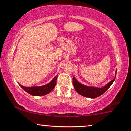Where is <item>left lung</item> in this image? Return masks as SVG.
<instances>
[{
    "mask_svg": "<svg viewBox=\"0 0 131 131\" xmlns=\"http://www.w3.org/2000/svg\"><path fill=\"white\" fill-rule=\"evenodd\" d=\"M116 73L117 70L116 71L114 78L112 80H111L109 83L106 84V85L101 88L96 87H90V86H87L84 85V84H82L77 80L74 76L73 78V84L74 87L77 92L80 95L84 97H89V98H95V97H98L104 94L109 88L115 80Z\"/></svg>",
    "mask_w": 131,
    "mask_h": 131,
    "instance_id": "obj_1",
    "label": "left lung"
}]
</instances>
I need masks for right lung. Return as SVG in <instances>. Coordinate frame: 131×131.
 Returning <instances> with one entry per match:
<instances>
[{"label":"right lung","instance_id":"add662e5","mask_svg":"<svg viewBox=\"0 0 131 131\" xmlns=\"http://www.w3.org/2000/svg\"><path fill=\"white\" fill-rule=\"evenodd\" d=\"M57 76H55L51 81L49 83L44 85L39 86V87H26L23 85H21V84H18L19 86L25 91L26 92L29 94L31 95L35 96H44V95H47L51 91L55 88V86L56 85L57 83Z\"/></svg>","mask_w":131,"mask_h":131}]
</instances>
